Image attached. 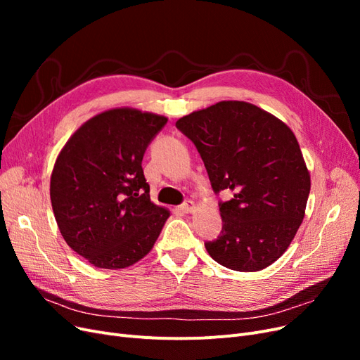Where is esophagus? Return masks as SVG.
<instances>
[{
	"label": "esophagus",
	"instance_id": "34e87169",
	"mask_svg": "<svg viewBox=\"0 0 360 360\" xmlns=\"http://www.w3.org/2000/svg\"><path fill=\"white\" fill-rule=\"evenodd\" d=\"M193 210H195V202L191 201V200L184 201V202L180 205V212H183V213H192Z\"/></svg>",
	"mask_w": 360,
	"mask_h": 360
}]
</instances>
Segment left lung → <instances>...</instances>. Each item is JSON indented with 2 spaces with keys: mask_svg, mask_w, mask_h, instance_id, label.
<instances>
[{
  "mask_svg": "<svg viewBox=\"0 0 360 360\" xmlns=\"http://www.w3.org/2000/svg\"><path fill=\"white\" fill-rule=\"evenodd\" d=\"M219 201L222 231L207 252L237 271L266 269L285 252L303 221L311 179L296 136L261 108L226 101L181 117Z\"/></svg>",
  "mask_w": 360,
  "mask_h": 360,
  "instance_id": "obj_1",
  "label": "left lung"
}]
</instances>
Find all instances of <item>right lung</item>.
Returning a JSON list of instances; mask_svg holds the SVG:
<instances>
[{
    "mask_svg": "<svg viewBox=\"0 0 360 360\" xmlns=\"http://www.w3.org/2000/svg\"><path fill=\"white\" fill-rule=\"evenodd\" d=\"M168 118L130 108L85 122L63 147L51 176L60 233L101 269H124L146 257L169 212L150 201L143 158Z\"/></svg>",
    "mask_w": 360,
    "mask_h": 360,
    "instance_id": "1",
    "label": "right lung"
}]
</instances>
